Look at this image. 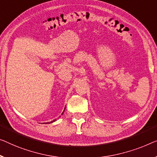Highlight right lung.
<instances>
[{
  "instance_id": "obj_1",
  "label": "right lung",
  "mask_w": 157,
  "mask_h": 157,
  "mask_svg": "<svg viewBox=\"0 0 157 157\" xmlns=\"http://www.w3.org/2000/svg\"><path fill=\"white\" fill-rule=\"evenodd\" d=\"M64 111H65V110H64ZM64 111H63V113H62V114L63 113H64ZM54 121H56V120H53V121H51V122H48V123H53V122H54Z\"/></svg>"
}]
</instances>
